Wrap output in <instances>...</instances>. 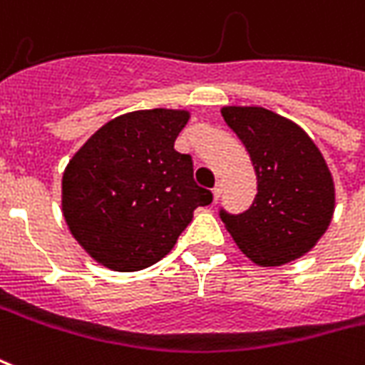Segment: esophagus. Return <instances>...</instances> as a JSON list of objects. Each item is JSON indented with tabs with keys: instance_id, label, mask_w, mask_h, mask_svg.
<instances>
[{
	"instance_id": "1",
	"label": "esophagus",
	"mask_w": 365,
	"mask_h": 365,
	"mask_svg": "<svg viewBox=\"0 0 365 365\" xmlns=\"http://www.w3.org/2000/svg\"><path fill=\"white\" fill-rule=\"evenodd\" d=\"M220 191H222V187H220V185H217V187L212 190V199H215V203H217L218 197H220Z\"/></svg>"
}]
</instances>
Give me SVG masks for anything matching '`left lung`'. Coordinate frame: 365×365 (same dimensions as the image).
<instances>
[{
  "label": "left lung",
  "mask_w": 365,
  "mask_h": 365,
  "mask_svg": "<svg viewBox=\"0 0 365 365\" xmlns=\"http://www.w3.org/2000/svg\"><path fill=\"white\" fill-rule=\"evenodd\" d=\"M257 175V195L242 215L220 212L245 257L280 267L315 247L334 212V182L317 145L298 123L261 106H222Z\"/></svg>",
  "instance_id": "8db88e82"
}]
</instances>
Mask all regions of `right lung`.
I'll list each match as a JSON object with an SVG mask.
<instances>
[{
    "mask_svg": "<svg viewBox=\"0 0 365 365\" xmlns=\"http://www.w3.org/2000/svg\"><path fill=\"white\" fill-rule=\"evenodd\" d=\"M190 110L155 108L118 115L71 156L61 212L98 265L133 272L166 257L193 210L212 201L193 180L190 155L174 148Z\"/></svg>",
    "mask_w": 365,
    "mask_h": 365,
    "instance_id": "add662e5",
    "label": "right lung"
}]
</instances>
